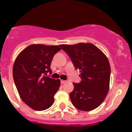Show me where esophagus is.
<instances>
[{
    "label": "esophagus",
    "mask_w": 132,
    "mask_h": 132,
    "mask_svg": "<svg viewBox=\"0 0 132 132\" xmlns=\"http://www.w3.org/2000/svg\"><path fill=\"white\" fill-rule=\"evenodd\" d=\"M66 82H67V81H66V80H61V84H65V83H66Z\"/></svg>",
    "instance_id": "esophagus-1"
}]
</instances>
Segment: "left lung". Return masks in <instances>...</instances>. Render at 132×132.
<instances>
[{
  "instance_id": "8db88e82",
  "label": "left lung",
  "mask_w": 132,
  "mask_h": 132,
  "mask_svg": "<svg viewBox=\"0 0 132 132\" xmlns=\"http://www.w3.org/2000/svg\"><path fill=\"white\" fill-rule=\"evenodd\" d=\"M71 57L76 69H79L80 83L73 82L74 90L69 94L74 106L82 111H90L102 103L110 86V65L105 54L90 43L60 45Z\"/></svg>"
}]
</instances>
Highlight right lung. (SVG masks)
I'll return each mask as SVG.
<instances>
[{"label":"right lung","mask_w":132,"mask_h":132,"mask_svg":"<svg viewBox=\"0 0 132 132\" xmlns=\"http://www.w3.org/2000/svg\"><path fill=\"white\" fill-rule=\"evenodd\" d=\"M59 46L32 44L22 50L14 61L12 73L18 94L35 110L47 109L54 102L60 80L46 75L52 73L51 63L54 55L61 50Z\"/></svg>","instance_id":"add662e5"}]
</instances>
